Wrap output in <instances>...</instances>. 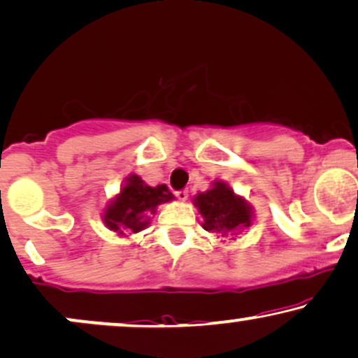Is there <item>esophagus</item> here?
I'll return each mask as SVG.
<instances>
[{
	"label": "esophagus",
	"instance_id": "obj_1",
	"mask_svg": "<svg viewBox=\"0 0 358 358\" xmlns=\"http://www.w3.org/2000/svg\"><path fill=\"white\" fill-rule=\"evenodd\" d=\"M176 196H178L179 201H182V203H186L187 197H189V191H187V189H182V191L176 192Z\"/></svg>",
	"mask_w": 358,
	"mask_h": 358
}]
</instances>
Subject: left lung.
Segmentation results:
<instances>
[{
  "instance_id": "left-lung-1",
  "label": "left lung",
  "mask_w": 358,
  "mask_h": 358,
  "mask_svg": "<svg viewBox=\"0 0 358 358\" xmlns=\"http://www.w3.org/2000/svg\"><path fill=\"white\" fill-rule=\"evenodd\" d=\"M192 204L203 217V228L208 233L236 238L239 233L253 226V206L248 203L245 196L236 194L226 180H213L208 191L197 192Z\"/></svg>"
}]
</instances>
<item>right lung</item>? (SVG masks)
I'll list each match as a JSON object with an SVG mask.
<instances>
[{"label": "right lung", "mask_w": 358, "mask_h": 358, "mask_svg": "<svg viewBox=\"0 0 358 358\" xmlns=\"http://www.w3.org/2000/svg\"><path fill=\"white\" fill-rule=\"evenodd\" d=\"M174 199L166 184L149 186L141 176L130 174L122 182L120 191L108 199L102 221L115 236L129 238L150 224L159 206Z\"/></svg>", "instance_id": "1"}]
</instances>
